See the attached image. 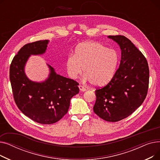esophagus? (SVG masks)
<instances>
[{"label":"esophagus","instance_id":"esophagus-1","mask_svg":"<svg viewBox=\"0 0 160 160\" xmlns=\"http://www.w3.org/2000/svg\"><path fill=\"white\" fill-rule=\"evenodd\" d=\"M78 88H79V89H80V91H86V89L83 87V86H81V85H80V86H78Z\"/></svg>","mask_w":160,"mask_h":160}]
</instances>
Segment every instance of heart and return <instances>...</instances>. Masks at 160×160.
Segmentation results:
<instances>
[{
    "instance_id": "1",
    "label": "heart",
    "mask_w": 160,
    "mask_h": 160,
    "mask_svg": "<svg viewBox=\"0 0 160 160\" xmlns=\"http://www.w3.org/2000/svg\"><path fill=\"white\" fill-rule=\"evenodd\" d=\"M119 56L115 50L94 41L78 44L74 55L69 54L65 60L69 77L74 79L84 71L83 80L96 87L104 86L111 81L115 73Z\"/></svg>"
}]
</instances>
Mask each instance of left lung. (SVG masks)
<instances>
[{
  "label": "left lung",
  "instance_id": "obj_1",
  "mask_svg": "<svg viewBox=\"0 0 160 160\" xmlns=\"http://www.w3.org/2000/svg\"><path fill=\"white\" fill-rule=\"evenodd\" d=\"M119 45L121 58L119 69L108 84L95 91L94 112L108 122L130 115L146 98L149 69L145 57L124 36H108Z\"/></svg>",
  "mask_w": 160,
  "mask_h": 160
}]
</instances>
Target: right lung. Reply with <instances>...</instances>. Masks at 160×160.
Segmentation results:
<instances>
[{"mask_svg":"<svg viewBox=\"0 0 160 160\" xmlns=\"http://www.w3.org/2000/svg\"><path fill=\"white\" fill-rule=\"evenodd\" d=\"M48 40L38 41L24 45L13 58L10 79L15 104L30 119L43 124H53L67 113L71 98L78 93V83L58 74L49 68L48 78L42 82L30 80L25 66L31 55L45 53Z\"/></svg>","mask_w":160,"mask_h":160,"instance_id":"right-lung-1","label":"right lung"}]
</instances>
